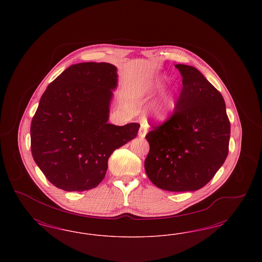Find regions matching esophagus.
<instances>
[{
  "label": "esophagus",
  "instance_id": "esophagus-1",
  "mask_svg": "<svg viewBox=\"0 0 262 262\" xmlns=\"http://www.w3.org/2000/svg\"><path fill=\"white\" fill-rule=\"evenodd\" d=\"M146 134H147V125H146V124L142 123L140 125L139 130H138V137L143 138V137L146 136Z\"/></svg>",
  "mask_w": 262,
  "mask_h": 262
}]
</instances>
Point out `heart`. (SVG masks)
I'll use <instances>...</instances> for the list:
<instances>
[{"mask_svg": "<svg viewBox=\"0 0 262 262\" xmlns=\"http://www.w3.org/2000/svg\"><path fill=\"white\" fill-rule=\"evenodd\" d=\"M165 80L162 77H156L145 86V91L147 93H153L156 90L162 88ZM176 106L174 90L172 88L162 91L159 97L155 100L149 108V116L157 123H163L167 121L174 111Z\"/></svg>", "mask_w": 262, "mask_h": 262, "instance_id": "b5f03b06", "label": "heart"}]
</instances>
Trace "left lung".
Wrapping results in <instances>:
<instances>
[{
    "label": "left lung",
    "mask_w": 262,
    "mask_h": 262,
    "mask_svg": "<svg viewBox=\"0 0 262 262\" xmlns=\"http://www.w3.org/2000/svg\"><path fill=\"white\" fill-rule=\"evenodd\" d=\"M174 67L183 88L173 115L145 137L150 148L144 168L159 188L193 191L224 164L231 125L223 96L204 75L191 66Z\"/></svg>",
    "instance_id": "left-lung-1"
}]
</instances>
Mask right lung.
I'll list each match as a JSON object with an SVG mask.
<instances>
[{"label": "right lung", "mask_w": 262, "mask_h": 262, "mask_svg": "<svg viewBox=\"0 0 262 262\" xmlns=\"http://www.w3.org/2000/svg\"><path fill=\"white\" fill-rule=\"evenodd\" d=\"M117 68L72 64L48 85L30 126L31 153L51 184L66 191L97 187L117 148L137 136V123H108Z\"/></svg>", "instance_id": "obj_1"}]
</instances>
